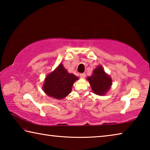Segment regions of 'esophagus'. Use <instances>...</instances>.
<instances>
[{
	"mask_svg": "<svg viewBox=\"0 0 150 150\" xmlns=\"http://www.w3.org/2000/svg\"><path fill=\"white\" fill-rule=\"evenodd\" d=\"M85 75H86L85 73H81V74L79 75L81 78H84V77H85Z\"/></svg>",
	"mask_w": 150,
	"mask_h": 150,
	"instance_id": "obj_1",
	"label": "esophagus"
}]
</instances>
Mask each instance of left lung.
<instances>
[{
    "label": "left lung",
    "mask_w": 150,
    "mask_h": 150,
    "mask_svg": "<svg viewBox=\"0 0 150 150\" xmlns=\"http://www.w3.org/2000/svg\"><path fill=\"white\" fill-rule=\"evenodd\" d=\"M94 93L98 95H104L112 85V79L106 74L101 66L94 69L93 74L87 77Z\"/></svg>",
    "instance_id": "left-lung-1"
}]
</instances>
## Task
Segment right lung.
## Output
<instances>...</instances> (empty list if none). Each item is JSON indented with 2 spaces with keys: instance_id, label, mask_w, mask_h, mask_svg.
Here are the masks:
<instances>
[{
  "instance_id": "1",
  "label": "right lung",
  "mask_w": 150,
  "mask_h": 150,
  "mask_svg": "<svg viewBox=\"0 0 150 150\" xmlns=\"http://www.w3.org/2000/svg\"><path fill=\"white\" fill-rule=\"evenodd\" d=\"M77 79V76L68 73L61 63L45 77L43 89L48 96L62 99L71 93L73 83Z\"/></svg>"
}]
</instances>
